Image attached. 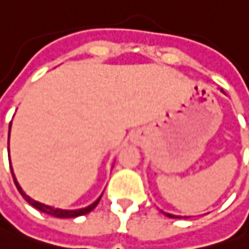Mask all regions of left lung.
Returning <instances> with one entry per match:
<instances>
[{
  "instance_id": "1",
  "label": "left lung",
  "mask_w": 249,
  "mask_h": 249,
  "mask_svg": "<svg viewBox=\"0 0 249 249\" xmlns=\"http://www.w3.org/2000/svg\"><path fill=\"white\" fill-rule=\"evenodd\" d=\"M167 216H169V217H177V216H173V215H169V213H166Z\"/></svg>"
}]
</instances>
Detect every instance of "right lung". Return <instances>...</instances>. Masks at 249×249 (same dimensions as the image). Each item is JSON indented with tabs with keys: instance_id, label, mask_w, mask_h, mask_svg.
I'll list each match as a JSON object with an SVG mask.
<instances>
[{
	"instance_id": "add662e5",
	"label": "right lung",
	"mask_w": 249,
	"mask_h": 249,
	"mask_svg": "<svg viewBox=\"0 0 249 249\" xmlns=\"http://www.w3.org/2000/svg\"><path fill=\"white\" fill-rule=\"evenodd\" d=\"M11 127V126H9ZM9 151V148H8ZM11 172H12V167H11ZM12 176H14V172H12ZM14 181L16 187H18V190H19V193L22 194L24 199L30 204L32 206H34L36 209H38V211H41V212H45V213H48V215H53L55 217H77V216H82V215H87L89 212H91L95 206L98 205V202H100L101 198H98L92 205L87 206V208H83V209H77V211H65V209H58V208H51V206L48 205H44L41 202H37V201H34L33 198H30V196H27L26 193L22 191V188L19 186V183L16 181V178L14 176Z\"/></svg>"
}]
</instances>
